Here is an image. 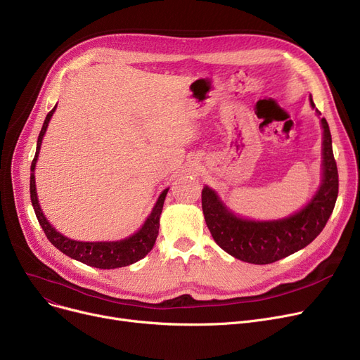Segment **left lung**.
<instances>
[{
    "mask_svg": "<svg viewBox=\"0 0 360 360\" xmlns=\"http://www.w3.org/2000/svg\"><path fill=\"white\" fill-rule=\"evenodd\" d=\"M309 101L315 108L312 98ZM321 124L324 129L323 182L300 212L271 221L247 220L235 216L212 188H202L201 205L205 224L221 250L245 262L271 264L305 248L323 232L338 195V172L328 122L323 118Z\"/></svg>",
    "mask_w": 360,
    "mask_h": 360,
    "instance_id": "obj_1",
    "label": "left lung"
}]
</instances>
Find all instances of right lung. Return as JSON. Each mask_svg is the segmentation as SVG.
Wrapping results in <instances>:
<instances>
[{
	"label": "right lung",
	"instance_id": "add662e5",
	"mask_svg": "<svg viewBox=\"0 0 360 360\" xmlns=\"http://www.w3.org/2000/svg\"><path fill=\"white\" fill-rule=\"evenodd\" d=\"M55 108H56V105H55ZM55 108L48 113L45 118V122L39 132V137H37L36 155H34L32 166H30V172H32L30 174V200H32V205L34 209L37 221H39L46 238L49 239V242L56 250H60L70 258H74L83 264H87V266H90V267L110 270V269L125 267V266H129V264L137 262L139 259L144 258L151 251V248L155 247L156 238L159 235V220H160V214L163 210V202H165L167 190H165L160 194L156 205L153 207V212L150 213V216L144 221L143 228L132 236L122 239V240H117V242L72 240V239L61 235L60 232H56L51 226V223L46 220V217L44 216L39 201H37V195H36L34 166H36L37 155H39V150H41L42 139L46 132L52 113L55 112Z\"/></svg>",
	"mask_w": 360,
	"mask_h": 360
}]
</instances>
